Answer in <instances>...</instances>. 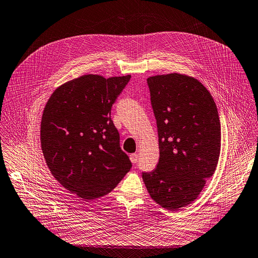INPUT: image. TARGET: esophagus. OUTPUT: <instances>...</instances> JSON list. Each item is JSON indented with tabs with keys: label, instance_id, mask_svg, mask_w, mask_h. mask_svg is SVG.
<instances>
[{
	"label": "esophagus",
	"instance_id": "34e87169",
	"mask_svg": "<svg viewBox=\"0 0 258 258\" xmlns=\"http://www.w3.org/2000/svg\"><path fill=\"white\" fill-rule=\"evenodd\" d=\"M138 159H139V156H138L137 153H132V154H130V161H131L133 164H137Z\"/></svg>",
	"mask_w": 258,
	"mask_h": 258
}]
</instances>
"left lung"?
<instances>
[{
	"instance_id": "obj_1",
	"label": "left lung",
	"mask_w": 258,
	"mask_h": 258,
	"mask_svg": "<svg viewBox=\"0 0 258 258\" xmlns=\"http://www.w3.org/2000/svg\"><path fill=\"white\" fill-rule=\"evenodd\" d=\"M157 119L160 159L143 172L150 197L178 211L198 198L217 167L221 127L209 90L191 76L171 73L148 77Z\"/></svg>"
}]
</instances>
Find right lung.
Masks as SVG:
<instances>
[{
  "instance_id": "right-lung-1",
  "label": "right lung",
  "mask_w": 258,
  "mask_h": 258,
  "mask_svg": "<svg viewBox=\"0 0 258 258\" xmlns=\"http://www.w3.org/2000/svg\"><path fill=\"white\" fill-rule=\"evenodd\" d=\"M130 78L82 75L59 86L44 107L40 141L47 167L85 201L109 194L131 168L110 116Z\"/></svg>"
}]
</instances>
